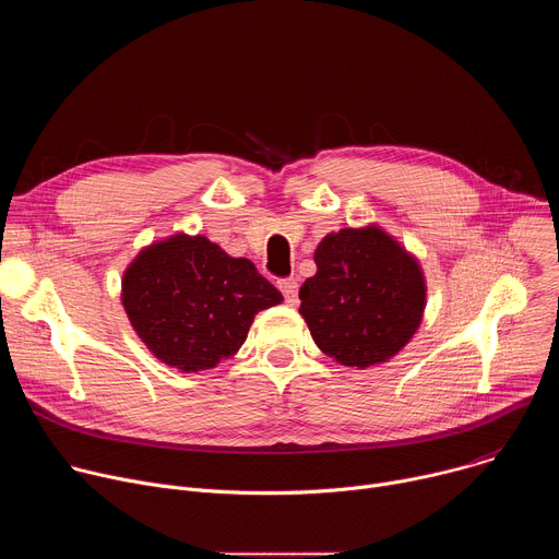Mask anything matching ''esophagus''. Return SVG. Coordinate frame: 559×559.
Segmentation results:
<instances>
[{
  "mask_svg": "<svg viewBox=\"0 0 559 559\" xmlns=\"http://www.w3.org/2000/svg\"><path fill=\"white\" fill-rule=\"evenodd\" d=\"M278 289L283 292V296H285V300H287L289 305H296V302H298V281H296V278H283V281H278Z\"/></svg>",
  "mask_w": 559,
  "mask_h": 559,
  "instance_id": "34e87169",
  "label": "esophagus"
}]
</instances>
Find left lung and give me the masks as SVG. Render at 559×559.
Returning a JSON list of instances; mask_svg holds the SVG:
<instances>
[{
  "label": "left lung",
  "instance_id": "1",
  "mask_svg": "<svg viewBox=\"0 0 559 559\" xmlns=\"http://www.w3.org/2000/svg\"><path fill=\"white\" fill-rule=\"evenodd\" d=\"M316 274L298 292L313 343L345 367L367 369L401 352L418 332L427 281L414 254L378 225L328 234Z\"/></svg>",
  "mask_w": 559,
  "mask_h": 559
}]
</instances>
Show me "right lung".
Here are the masks:
<instances>
[{"instance_id": "obj_1", "label": "right lung", "mask_w": 559, "mask_h": 559, "mask_svg": "<svg viewBox=\"0 0 559 559\" xmlns=\"http://www.w3.org/2000/svg\"><path fill=\"white\" fill-rule=\"evenodd\" d=\"M281 300L252 261L183 231L143 248L121 281V302L136 336L152 356L186 373L231 358L254 316Z\"/></svg>"}]
</instances>
